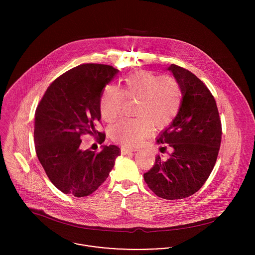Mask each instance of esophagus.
Segmentation results:
<instances>
[{"mask_svg": "<svg viewBox=\"0 0 255 255\" xmlns=\"http://www.w3.org/2000/svg\"><path fill=\"white\" fill-rule=\"evenodd\" d=\"M135 151H137V150L136 149L128 148V147H122V149H121V152H122L123 155H127L128 153H132V152H135Z\"/></svg>", "mask_w": 255, "mask_h": 255, "instance_id": "obj_1", "label": "esophagus"}]
</instances>
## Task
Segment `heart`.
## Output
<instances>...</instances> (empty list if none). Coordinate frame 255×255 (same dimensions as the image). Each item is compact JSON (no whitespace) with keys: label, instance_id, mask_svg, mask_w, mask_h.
I'll list each match as a JSON object with an SVG mask.
<instances>
[{"label":"heart","instance_id":"1","mask_svg":"<svg viewBox=\"0 0 255 255\" xmlns=\"http://www.w3.org/2000/svg\"><path fill=\"white\" fill-rule=\"evenodd\" d=\"M137 98L136 118H125L110 128V136L127 146L138 145L154 128L168 127L177 117L182 104V90L170 75L138 73L126 77L125 88L108 85L100 98V112L112 122L123 112L126 98Z\"/></svg>","mask_w":255,"mask_h":255}]
</instances>
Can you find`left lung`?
Listing matches in <instances>:
<instances>
[{"label":"left lung","instance_id":"1","mask_svg":"<svg viewBox=\"0 0 255 255\" xmlns=\"http://www.w3.org/2000/svg\"><path fill=\"white\" fill-rule=\"evenodd\" d=\"M168 71L180 84L182 104L156 142L170 146L172 153L167 160L156 157L144 181L157 196L175 200L192 195L207 181L217 160L222 127L216 101L205 84L179 66L171 65Z\"/></svg>","mask_w":255,"mask_h":255}]
</instances>
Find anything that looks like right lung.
Returning <instances> with one entry per match:
<instances>
[{
    "label": "right lung",
    "mask_w": 255,
    "mask_h": 255,
    "mask_svg": "<svg viewBox=\"0 0 255 255\" xmlns=\"http://www.w3.org/2000/svg\"><path fill=\"white\" fill-rule=\"evenodd\" d=\"M119 70L107 65H80L54 80L41 99L34 123L36 154L52 183L66 194L84 197L109 176L121 155L116 145L100 152L82 150L81 135L105 134L95 129L101 120L100 98Z\"/></svg>",
    "instance_id": "add662e5"
}]
</instances>
